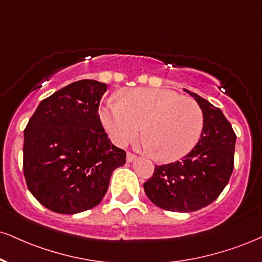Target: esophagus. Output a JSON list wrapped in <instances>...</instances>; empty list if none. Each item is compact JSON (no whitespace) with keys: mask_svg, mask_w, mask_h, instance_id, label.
Instances as JSON below:
<instances>
[{"mask_svg":"<svg viewBox=\"0 0 262 262\" xmlns=\"http://www.w3.org/2000/svg\"><path fill=\"white\" fill-rule=\"evenodd\" d=\"M135 159H137V156H135L134 154H132V152H127V162H132V161H134Z\"/></svg>","mask_w":262,"mask_h":262,"instance_id":"obj_1","label":"esophagus"}]
</instances>
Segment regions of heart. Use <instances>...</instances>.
Returning <instances> with one entry per match:
<instances>
[{"label": "heart", "mask_w": 262, "mask_h": 262, "mask_svg": "<svg viewBox=\"0 0 262 262\" xmlns=\"http://www.w3.org/2000/svg\"><path fill=\"white\" fill-rule=\"evenodd\" d=\"M100 117L111 139L124 146L140 134L144 147L162 162L177 161L188 155L200 140L204 113L194 100L172 90H124L119 101H110Z\"/></svg>", "instance_id": "heart-1"}]
</instances>
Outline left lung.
Instances as JSON below:
<instances>
[{"label":"left lung","instance_id":"8db88e82","mask_svg":"<svg viewBox=\"0 0 262 262\" xmlns=\"http://www.w3.org/2000/svg\"><path fill=\"white\" fill-rule=\"evenodd\" d=\"M185 91L204 113L200 140L182 161L156 166L152 177L144 183L145 194L156 206L176 212L198 211L219 198L233 172L237 139L221 110Z\"/></svg>","mask_w":262,"mask_h":262}]
</instances>
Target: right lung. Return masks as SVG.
I'll list each match as a JSON object with an SVG mask.
<instances>
[{
  "label": "right lung",
  "mask_w": 262,
  "mask_h": 262,
  "mask_svg": "<svg viewBox=\"0 0 262 262\" xmlns=\"http://www.w3.org/2000/svg\"><path fill=\"white\" fill-rule=\"evenodd\" d=\"M107 85L83 79L42 100L24 130L23 171L30 193L46 209L74 215L105 196L125 151L101 124L100 100Z\"/></svg>",
  "instance_id": "obj_1"
}]
</instances>
